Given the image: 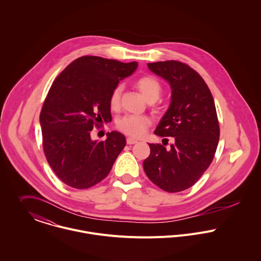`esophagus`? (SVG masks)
Listing matches in <instances>:
<instances>
[{
	"label": "esophagus",
	"mask_w": 261,
	"mask_h": 261,
	"mask_svg": "<svg viewBox=\"0 0 261 261\" xmlns=\"http://www.w3.org/2000/svg\"><path fill=\"white\" fill-rule=\"evenodd\" d=\"M126 142H127V144H129V145H131V144H135V143H137L138 141L136 140V139H134V138H131V137H128L127 138V140H126Z\"/></svg>",
	"instance_id": "1"
}]
</instances>
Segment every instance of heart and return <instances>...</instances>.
<instances>
[{
	"label": "heart",
	"instance_id": "obj_1",
	"mask_svg": "<svg viewBox=\"0 0 261 261\" xmlns=\"http://www.w3.org/2000/svg\"><path fill=\"white\" fill-rule=\"evenodd\" d=\"M136 87L138 88L140 93L143 95L145 100L149 103H153L157 101L162 91L161 85L158 82V80L154 76H150V75L140 77L136 82ZM122 92H123L122 85H118L113 89L109 98V104L112 110L119 109ZM150 124H151L150 119L145 116L129 115V116H124L120 118L117 121L116 126L121 132L125 133L126 135L138 138L143 136L146 133Z\"/></svg>",
	"mask_w": 261,
	"mask_h": 261
}]
</instances>
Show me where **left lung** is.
<instances>
[{
  "instance_id": "left-lung-1",
  "label": "left lung",
  "mask_w": 261,
  "mask_h": 261,
  "mask_svg": "<svg viewBox=\"0 0 261 261\" xmlns=\"http://www.w3.org/2000/svg\"><path fill=\"white\" fill-rule=\"evenodd\" d=\"M147 66L170 85V105L154 133L173 137L174 143L167 150L148 144L150 154L143 168L161 190L181 192L199 180L215 155L220 127L214 99L203 77L186 63L167 60Z\"/></svg>"
}]
</instances>
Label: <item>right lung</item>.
I'll use <instances>...</instances> for the list:
<instances>
[{
	"instance_id": "add662e5",
	"label": "right lung",
	"mask_w": 261,
	"mask_h": 261,
	"mask_svg": "<svg viewBox=\"0 0 261 261\" xmlns=\"http://www.w3.org/2000/svg\"><path fill=\"white\" fill-rule=\"evenodd\" d=\"M137 66L136 61L87 55L73 60L54 80L39 120L44 154L65 185L79 190L97 185L124 149L123 134L112 131L98 142L92 140L91 131L112 121L110 95Z\"/></svg>"
}]
</instances>
